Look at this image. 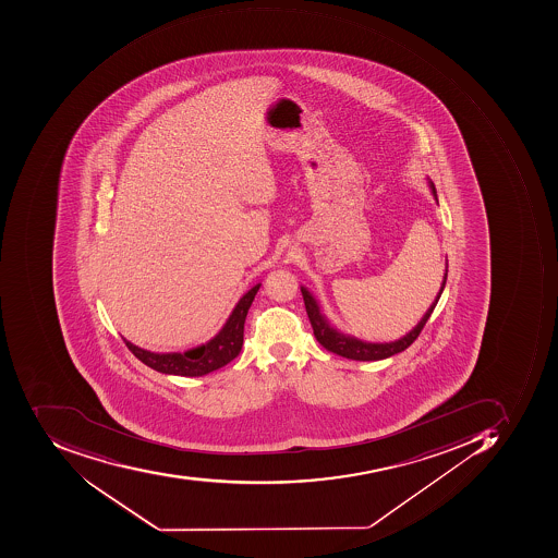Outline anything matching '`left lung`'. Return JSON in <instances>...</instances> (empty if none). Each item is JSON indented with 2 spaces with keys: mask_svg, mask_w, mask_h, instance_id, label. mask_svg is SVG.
Wrapping results in <instances>:
<instances>
[{
  "mask_svg": "<svg viewBox=\"0 0 558 558\" xmlns=\"http://www.w3.org/2000/svg\"><path fill=\"white\" fill-rule=\"evenodd\" d=\"M427 184H429L430 193H433L434 199L437 203V194L436 187H434L433 181L427 178ZM446 280H448V259H446V270L445 275H442V283L441 288H439V292H437L436 299L430 303L429 308H427L426 314L423 315L417 325L412 328L411 331H408L404 337L401 339L393 340V342H365V340L357 339V337L349 336V333H343L339 328L333 327L325 317L324 312H322L320 303L315 299L314 293L310 292L308 288H302L303 302H305L306 314H308L310 324L314 327V336L315 339L318 340L320 345H324L325 349L330 350V352L337 353L340 357L350 359V361H384V359L392 357L396 353L402 352V350L408 349L417 336H420L421 330H423L424 325H426L427 318L433 314V310L436 308L437 302L441 299L442 290L446 287Z\"/></svg>",
  "mask_w": 558,
  "mask_h": 558,
  "instance_id": "8db88e82",
  "label": "left lung"
}]
</instances>
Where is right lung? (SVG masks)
<instances>
[{"mask_svg":"<svg viewBox=\"0 0 558 558\" xmlns=\"http://www.w3.org/2000/svg\"><path fill=\"white\" fill-rule=\"evenodd\" d=\"M262 283H256L244 293L221 330L206 343L193 347L186 352H150L124 339L125 345L147 367L168 376L201 377L230 364L243 347L244 320Z\"/></svg>","mask_w":558,"mask_h":558,"instance_id":"obj_1","label":"right lung"}]
</instances>
